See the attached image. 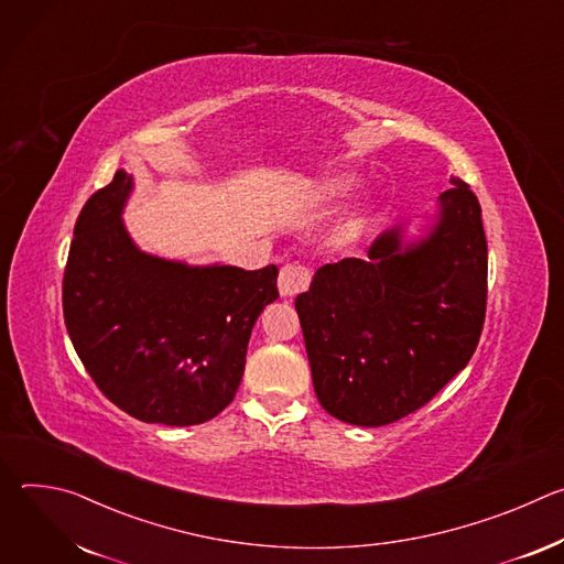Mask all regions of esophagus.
Returning a JSON list of instances; mask_svg holds the SVG:
<instances>
[{
    "label": "esophagus",
    "instance_id": "obj_1",
    "mask_svg": "<svg viewBox=\"0 0 564 564\" xmlns=\"http://www.w3.org/2000/svg\"><path fill=\"white\" fill-rule=\"evenodd\" d=\"M312 272L299 263H285L279 272V292L281 296H296L307 290Z\"/></svg>",
    "mask_w": 564,
    "mask_h": 564
}]
</instances>
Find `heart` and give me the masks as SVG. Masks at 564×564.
Listing matches in <instances>:
<instances>
[{
	"label": "heart",
	"mask_w": 564,
	"mask_h": 564,
	"mask_svg": "<svg viewBox=\"0 0 564 564\" xmlns=\"http://www.w3.org/2000/svg\"><path fill=\"white\" fill-rule=\"evenodd\" d=\"M348 187H350V181H348V178H328L326 185H324V192H326L328 196H339V194H344ZM359 227H361V214H350V216L344 220V225L339 227L337 238H339V240H348V238H352V236L359 231Z\"/></svg>",
	"instance_id": "b5f03b06"
}]
</instances>
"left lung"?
Returning a JSON list of instances; mask_svg holds the SVG:
<instances>
[{
    "instance_id": "left-lung-1",
    "label": "left lung",
    "mask_w": 564,
    "mask_h": 564,
    "mask_svg": "<svg viewBox=\"0 0 564 564\" xmlns=\"http://www.w3.org/2000/svg\"><path fill=\"white\" fill-rule=\"evenodd\" d=\"M440 218L401 250L381 234L368 261L318 268L296 312L314 392L333 417L386 426L426 406L468 364L487 314V236L477 196L451 178Z\"/></svg>"
}]
</instances>
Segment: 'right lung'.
Returning <instances> with one entry per match:
<instances>
[{"mask_svg": "<svg viewBox=\"0 0 564 564\" xmlns=\"http://www.w3.org/2000/svg\"><path fill=\"white\" fill-rule=\"evenodd\" d=\"M122 170L79 212L62 281L64 324L102 394L165 426L209 422L234 399L276 265L189 268L140 252L120 214Z\"/></svg>", "mask_w": 564, "mask_h": 564, "instance_id": "right-lung-1", "label": "right lung"}]
</instances>
